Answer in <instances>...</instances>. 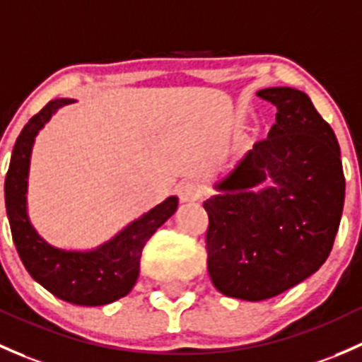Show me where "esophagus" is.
I'll return each mask as SVG.
<instances>
[{"mask_svg": "<svg viewBox=\"0 0 362 362\" xmlns=\"http://www.w3.org/2000/svg\"><path fill=\"white\" fill-rule=\"evenodd\" d=\"M178 197H180L182 203H194L201 197V189L196 182H184V184L178 187Z\"/></svg>", "mask_w": 362, "mask_h": 362, "instance_id": "34e87169", "label": "esophagus"}]
</instances>
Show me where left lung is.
I'll use <instances>...</instances> for the list:
<instances>
[{
    "label": "left lung",
    "instance_id": "8db88e82",
    "mask_svg": "<svg viewBox=\"0 0 362 362\" xmlns=\"http://www.w3.org/2000/svg\"><path fill=\"white\" fill-rule=\"evenodd\" d=\"M257 95L276 105V123L203 204L213 286L248 302L290 290L325 264L345 199L338 140L310 98L288 86Z\"/></svg>",
    "mask_w": 362,
    "mask_h": 362
}]
</instances>
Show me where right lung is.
<instances>
[{"mask_svg": "<svg viewBox=\"0 0 362 362\" xmlns=\"http://www.w3.org/2000/svg\"><path fill=\"white\" fill-rule=\"evenodd\" d=\"M72 102L74 100L71 98L48 102L22 128L11 152L5 180L6 215L15 248L30 277L64 302L97 307L116 302L132 291L140 272L144 246L177 211L178 199L175 196L168 197L139 220H133L130 226L97 250L67 251L48 245L34 230L28 218L25 192L30 151L37 132L45 127L52 114Z\"/></svg>", "mask_w": 362, "mask_h": 362, "instance_id": "1", "label": "right lung"}]
</instances>
